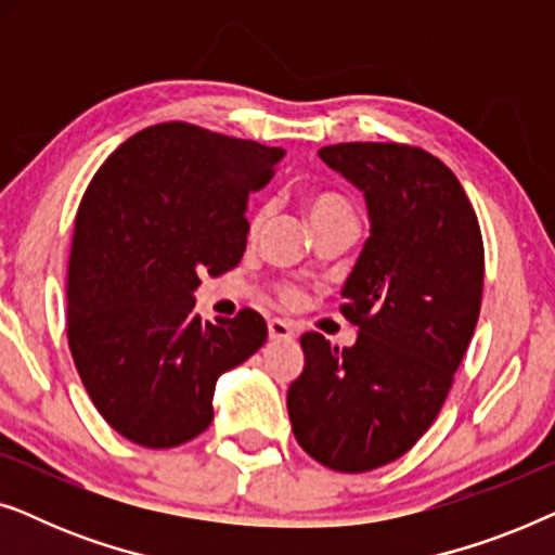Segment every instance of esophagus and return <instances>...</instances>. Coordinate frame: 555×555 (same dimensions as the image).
<instances>
[{"label": "esophagus", "instance_id": "1", "mask_svg": "<svg viewBox=\"0 0 555 555\" xmlns=\"http://www.w3.org/2000/svg\"><path fill=\"white\" fill-rule=\"evenodd\" d=\"M268 331H270V338L272 340H293L295 338V328L283 318H272L268 323Z\"/></svg>", "mask_w": 555, "mask_h": 555}]
</instances>
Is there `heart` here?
<instances>
[{"label":"heart","instance_id":"b5f03b06","mask_svg":"<svg viewBox=\"0 0 555 555\" xmlns=\"http://www.w3.org/2000/svg\"><path fill=\"white\" fill-rule=\"evenodd\" d=\"M308 209H310V217H313L315 227L318 224H325V222H333V219H356L353 217V207L348 204L344 196L336 194V192H315L310 194L308 199ZM264 219H268V209H257L253 222H249V230L257 232L262 227ZM280 300L285 302H293L295 298H298V287L293 285H280Z\"/></svg>","mask_w":555,"mask_h":555}]
</instances>
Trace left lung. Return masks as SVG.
Segmentation results:
<instances>
[{
  "label": "left lung",
  "mask_w": 555,
  "mask_h": 555,
  "mask_svg": "<svg viewBox=\"0 0 555 555\" xmlns=\"http://www.w3.org/2000/svg\"><path fill=\"white\" fill-rule=\"evenodd\" d=\"M366 194L371 237L346 280L351 348L302 333V374L287 389L293 435L336 473L399 460L431 427L473 340L485 247L457 177L409 143L353 141L318 151Z\"/></svg>",
  "instance_id": "8db88e82"
}]
</instances>
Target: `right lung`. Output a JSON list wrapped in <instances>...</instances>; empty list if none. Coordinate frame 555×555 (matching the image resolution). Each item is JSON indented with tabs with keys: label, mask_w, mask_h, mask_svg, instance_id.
I'll return each instance as SVG.
<instances>
[{
	"label": "right lung",
	"mask_w": 555,
	"mask_h": 555,
	"mask_svg": "<svg viewBox=\"0 0 555 555\" xmlns=\"http://www.w3.org/2000/svg\"><path fill=\"white\" fill-rule=\"evenodd\" d=\"M285 151L171 120L105 158L82 194L67 260V346L120 437L169 450L215 420L217 378L268 338L253 308L202 321V275L237 268L247 196Z\"/></svg>",
	"instance_id": "obj_1"
}]
</instances>
